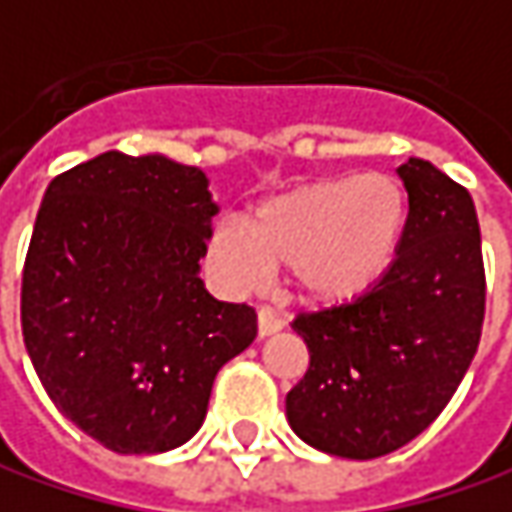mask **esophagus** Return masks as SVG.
Returning <instances> with one entry per match:
<instances>
[{"label": "esophagus", "mask_w": 512, "mask_h": 512, "mask_svg": "<svg viewBox=\"0 0 512 512\" xmlns=\"http://www.w3.org/2000/svg\"><path fill=\"white\" fill-rule=\"evenodd\" d=\"M280 329H283V321L278 318V312L272 306H260L257 309V332H260V338H269V335H275Z\"/></svg>", "instance_id": "34e87169"}]
</instances>
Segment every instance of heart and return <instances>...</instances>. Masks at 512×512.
Instances as JSON below:
<instances>
[{
	"mask_svg": "<svg viewBox=\"0 0 512 512\" xmlns=\"http://www.w3.org/2000/svg\"><path fill=\"white\" fill-rule=\"evenodd\" d=\"M407 220L410 197L395 177H321L260 203L246 229L220 223L209 257L232 289H257L286 266L300 298L338 306L387 278Z\"/></svg>",
	"mask_w": 512,
	"mask_h": 512,
	"instance_id": "obj_1",
	"label": "heart"
}]
</instances>
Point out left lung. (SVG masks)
I'll use <instances>...</instances> for the list:
<instances>
[{"label":"left lung","instance_id":"8db88e82","mask_svg":"<svg viewBox=\"0 0 512 512\" xmlns=\"http://www.w3.org/2000/svg\"><path fill=\"white\" fill-rule=\"evenodd\" d=\"M410 220L369 295L300 312L309 369L286 395L292 430L341 458L387 456L421 435L461 384L484 323V260L473 197L427 160L398 166Z\"/></svg>","mask_w":512,"mask_h":512}]
</instances>
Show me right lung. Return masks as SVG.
<instances>
[{
	"mask_svg": "<svg viewBox=\"0 0 512 512\" xmlns=\"http://www.w3.org/2000/svg\"><path fill=\"white\" fill-rule=\"evenodd\" d=\"M217 206L200 168L105 151L51 180L22 269V335L65 418L143 456L200 430L220 367L255 341L200 257Z\"/></svg>",
	"mask_w": 512,
	"mask_h": 512,
	"instance_id": "add662e5",
	"label": "right lung"
}]
</instances>
